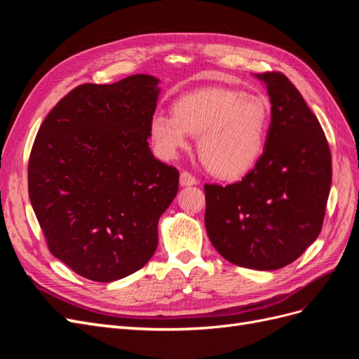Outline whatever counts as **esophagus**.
<instances>
[{"label":"esophagus","mask_w":359,"mask_h":359,"mask_svg":"<svg viewBox=\"0 0 359 359\" xmlns=\"http://www.w3.org/2000/svg\"><path fill=\"white\" fill-rule=\"evenodd\" d=\"M180 184L182 187H189V186H194V184H198V180L194 178L190 172L182 170L180 175Z\"/></svg>","instance_id":"34e87169"}]
</instances>
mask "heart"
<instances>
[{
  "label": "heart",
  "mask_w": 359,
  "mask_h": 359,
  "mask_svg": "<svg viewBox=\"0 0 359 359\" xmlns=\"http://www.w3.org/2000/svg\"><path fill=\"white\" fill-rule=\"evenodd\" d=\"M269 104L262 95L224 86H210L182 95L172 115L156 114L149 137L158 156L177 157L199 136L198 153L217 177L238 178L264 153L269 127Z\"/></svg>",
  "instance_id": "obj_1"
}]
</instances>
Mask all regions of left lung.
Segmentation results:
<instances>
[{
	"label": "left lung",
	"mask_w": 359,
	"mask_h": 359,
	"mask_svg": "<svg viewBox=\"0 0 359 359\" xmlns=\"http://www.w3.org/2000/svg\"><path fill=\"white\" fill-rule=\"evenodd\" d=\"M266 85L271 124L255 169L229 186L205 184V227L231 264L283 268L319 236L331 190V153L318 118L283 73Z\"/></svg>",
	"instance_id": "1"
}]
</instances>
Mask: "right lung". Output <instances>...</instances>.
<instances>
[{
  "mask_svg": "<svg viewBox=\"0 0 359 359\" xmlns=\"http://www.w3.org/2000/svg\"><path fill=\"white\" fill-rule=\"evenodd\" d=\"M158 82L133 74L76 86L32 145L28 194L49 252L88 280L107 283L142 268L178 193L180 172L148 145Z\"/></svg>",
  "mask_w": 359,
  "mask_h": 359,
  "instance_id": "right-lung-1",
  "label": "right lung"
}]
</instances>
